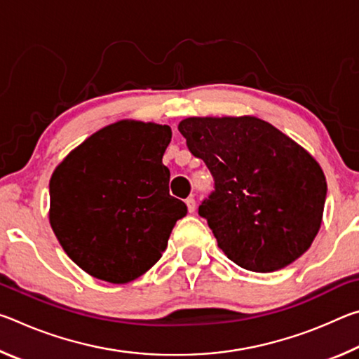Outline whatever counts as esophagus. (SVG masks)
Returning a JSON list of instances; mask_svg holds the SVG:
<instances>
[{"mask_svg":"<svg viewBox=\"0 0 359 359\" xmlns=\"http://www.w3.org/2000/svg\"><path fill=\"white\" fill-rule=\"evenodd\" d=\"M185 204H187V208H188V212H190V214H193L194 212V209H196V201H194V198H187L185 199Z\"/></svg>","mask_w":359,"mask_h":359,"instance_id":"obj_1","label":"esophagus"}]
</instances>
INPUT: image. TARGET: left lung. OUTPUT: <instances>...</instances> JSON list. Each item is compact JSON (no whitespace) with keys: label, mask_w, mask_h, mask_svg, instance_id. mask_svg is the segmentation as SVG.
<instances>
[{"label":"left lung","mask_w":359,"mask_h":359,"mask_svg":"<svg viewBox=\"0 0 359 359\" xmlns=\"http://www.w3.org/2000/svg\"><path fill=\"white\" fill-rule=\"evenodd\" d=\"M179 131L214 177L198 214L231 261L274 272L309 250L327 187L307 150L257 117H190Z\"/></svg>","instance_id":"8db88e82"}]
</instances>
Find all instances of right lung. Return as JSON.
I'll list each match as a JSON object with an SVG mask.
<instances>
[{
	"mask_svg": "<svg viewBox=\"0 0 359 359\" xmlns=\"http://www.w3.org/2000/svg\"><path fill=\"white\" fill-rule=\"evenodd\" d=\"M168 125L121 120L96 131L52 174L48 220L66 255L87 274L126 283L145 274L187 215L169 194L163 155Z\"/></svg>",
	"mask_w": 359,
	"mask_h": 359,
	"instance_id": "right-lung-1",
	"label": "right lung"
}]
</instances>
